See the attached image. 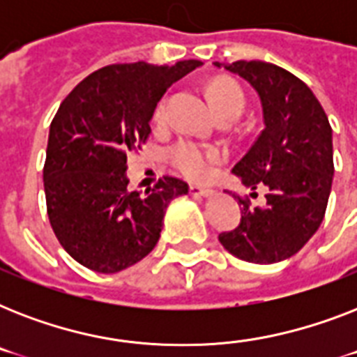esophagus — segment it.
I'll return each mask as SVG.
<instances>
[{
    "label": "esophagus",
    "mask_w": 357,
    "mask_h": 357,
    "mask_svg": "<svg viewBox=\"0 0 357 357\" xmlns=\"http://www.w3.org/2000/svg\"><path fill=\"white\" fill-rule=\"evenodd\" d=\"M189 190L190 195L198 196V198H207V196H213V192H215V190L206 189V187H198V185H190Z\"/></svg>",
    "instance_id": "obj_1"
}]
</instances>
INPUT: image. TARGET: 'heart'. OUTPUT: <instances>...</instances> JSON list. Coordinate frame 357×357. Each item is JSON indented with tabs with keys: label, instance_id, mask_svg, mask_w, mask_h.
Here are the masks:
<instances>
[{
	"label": "heart",
	"instance_id": "obj_1",
	"mask_svg": "<svg viewBox=\"0 0 357 357\" xmlns=\"http://www.w3.org/2000/svg\"><path fill=\"white\" fill-rule=\"evenodd\" d=\"M209 96L211 102L217 109V113L224 111H243L244 107V94L235 85L234 81H215L209 86ZM157 123L165 122L167 119V100H162L155 109L153 114ZM224 150L217 146H204L192 140H179L178 144L170 150V159H172L174 167L178 168L179 172L183 174L185 178L192 179V181H204L215 172V167L218 162L224 161Z\"/></svg>",
	"mask_w": 357,
	"mask_h": 357
}]
</instances>
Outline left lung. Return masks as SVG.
I'll list each match as a JSON object with an SVG mask.
<instances>
[{"instance_id": "8db88e82", "label": "left lung", "mask_w": 357, "mask_h": 357, "mask_svg": "<svg viewBox=\"0 0 357 357\" xmlns=\"http://www.w3.org/2000/svg\"><path fill=\"white\" fill-rule=\"evenodd\" d=\"M257 92L265 129L231 172L250 196L265 187V206L238 198L241 224L218 235L238 259L271 265L293 257L321 226L333 179L332 128L311 89L263 61L215 63Z\"/></svg>"}]
</instances>
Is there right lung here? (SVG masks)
<instances>
[{"label": "right lung", "mask_w": 357, "mask_h": 357, "mask_svg": "<svg viewBox=\"0 0 357 357\" xmlns=\"http://www.w3.org/2000/svg\"><path fill=\"white\" fill-rule=\"evenodd\" d=\"M202 64H111L61 103L44 165L47 217L61 246L86 268L114 274L144 259L161 237L168 204L189 192L185 181L165 176L139 195L128 189L126 170L162 94Z\"/></svg>", "instance_id": "add662e5"}]
</instances>
